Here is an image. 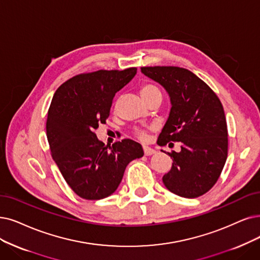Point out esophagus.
I'll list each match as a JSON object with an SVG mask.
<instances>
[{
	"label": "esophagus",
	"mask_w": 260,
	"mask_h": 260,
	"mask_svg": "<svg viewBox=\"0 0 260 260\" xmlns=\"http://www.w3.org/2000/svg\"><path fill=\"white\" fill-rule=\"evenodd\" d=\"M153 153H155L154 149H152L150 147H147V146H144V154L145 155H151Z\"/></svg>",
	"instance_id": "1"
}]
</instances>
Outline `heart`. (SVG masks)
<instances>
[{"label": "heart", "mask_w": 260, "mask_h": 260, "mask_svg": "<svg viewBox=\"0 0 260 260\" xmlns=\"http://www.w3.org/2000/svg\"><path fill=\"white\" fill-rule=\"evenodd\" d=\"M140 94L146 103L153 100L154 98H158V97L162 98V92L159 89V87L155 86L154 84H152V83H149V82H145L140 86ZM137 137L142 141H145L147 138L146 133H145L144 131H138Z\"/></svg>", "instance_id": "b5f03b06"}]
</instances>
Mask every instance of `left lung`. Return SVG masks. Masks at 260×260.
I'll list each match as a JSON object with an SVG mask.
<instances>
[{"label":"left lung","instance_id":"8db88e82","mask_svg":"<svg viewBox=\"0 0 260 260\" xmlns=\"http://www.w3.org/2000/svg\"><path fill=\"white\" fill-rule=\"evenodd\" d=\"M142 72L166 89L172 109L158 145L181 144L172 151L171 171L163 183L172 193L195 199L219 179L227 159L228 132L222 103L215 92L188 69L176 66L142 67Z\"/></svg>","mask_w":260,"mask_h":260}]
</instances>
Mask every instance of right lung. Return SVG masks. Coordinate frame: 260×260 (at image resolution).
<instances>
[{"mask_svg": "<svg viewBox=\"0 0 260 260\" xmlns=\"http://www.w3.org/2000/svg\"><path fill=\"white\" fill-rule=\"evenodd\" d=\"M136 74V67L80 74L52 99L46 124L51 155L81 199L97 201L115 192L127 165L144 155L137 142L124 139L106 146L95 133L107 122L114 96Z\"/></svg>", "mask_w": 260, "mask_h": 260, "instance_id": "1", "label": "right lung"}]
</instances>
